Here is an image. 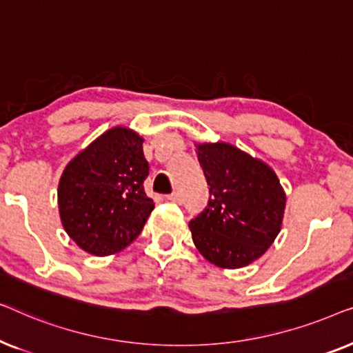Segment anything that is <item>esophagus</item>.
Listing matches in <instances>:
<instances>
[{"label": "esophagus", "mask_w": 353, "mask_h": 353, "mask_svg": "<svg viewBox=\"0 0 353 353\" xmlns=\"http://www.w3.org/2000/svg\"><path fill=\"white\" fill-rule=\"evenodd\" d=\"M167 199L172 201V202H178V204H181V202H183V197H181V194L178 191L172 192V194H168Z\"/></svg>", "instance_id": "34e87169"}]
</instances>
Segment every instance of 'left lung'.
Segmentation results:
<instances>
[{"instance_id":"obj_1","label":"left lung","mask_w":353,"mask_h":353,"mask_svg":"<svg viewBox=\"0 0 353 353\" xmlns=\"http://www.w3.org/2000/svg\"><path fill=\"white\" fill-rule=\"evenodd\" d=\"M197 156L209 185V201L190 221L192 241L219 267H245L278 236L286 196L272 168L238 148L199 144Z\"/></svg>"}]
</instances>
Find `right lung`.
I'll list each match as a JSON object with an SVG mask.
<instances>
[{
    "label": "right lung",
    "instance_id": "1",
    "mask_svg": "<svg viewBox=\"0 0 353 353\" xmlns=\"http://www.w3.org/2000/svg\"><path fill=\"white\" fill-rule=\"evenodd\" d=\"M148 175L143 138L122 127L105 132L61 176L57 196L67 234L99 257L132 244L154 209L144 192Z\"/></svg>",
    "mask_w": 353,
    "mask_h": 353
}]
</instances>
